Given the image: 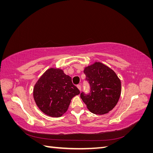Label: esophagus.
Here are the masks:
<instances>
[{
	"label": "esophagus",
	"instance_id": "obj_1",
	"mask_svg": "<svg viewBox=\"0 0 153 153\" xmlns=\"http://www.w3.org/2000/svg\"><path fill=\"white\" fill-rule=\"evenodd\" d=\"M77 88L78 89V90H79L80 91H81V89H82V87H81V85H77Z\"/></svg>",
	"mask_w": 153,
	"mask_h": 153
}]
</instances>
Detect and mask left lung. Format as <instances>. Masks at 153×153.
Returning a JSON list of instances; mask_svg holds the SVG:
<instances>
[{"instance_id": "1", "label": "left lung", "mask_w": 153, "mask_h": 153, "mask_svg": "<svg viewBox=\"0 0 153 153\" xmlns=\"http://www.w3.org/2000/svg\"><path fill=\"white\" fill-rule=\"evenodd\" d=\"M86 80L89 81L91 93L82 92L80 97L91 112L103 115L117 105L121 93V82L112 69L100 62L84 68Z\"/></svg>"}]
</instances>
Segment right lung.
Segmentation results:
<instances>
[{"mask_svg":"<svg viewBox=\"0 0 153 153\" xmlns=\"http://www.w3.org/2000/svg\"><path fill=\"white\" fill-rule=\"evenodd\" d=\"M80 94L71 78L60 68L47 69L37 81L33 89L35 103L45 114L59 117L68 109L71 100Z\"/></svg>","mask_w":153,"mask_h":153,"instance_id":"add662e5","label":"right lung"}]
</instances>
